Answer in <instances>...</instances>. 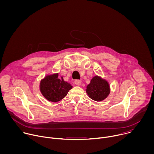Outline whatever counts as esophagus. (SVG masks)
I'll use <instances>...</instances> for the list:
<instances>
[{
  "label": "esophagus",
  "instance_id": "esophagus-1",
  "mask_svg": "<svg viewBox=\"0 0 154 154\" xmlns=\"http://www.w3.org/2000/svg\"><path fill=\"white\" fill-rule=\"evenodd\" d=\"M74 83H75V84L76 85L79 86V85H81L82 81H81V80H75V82H74Z\"/></svg>",
  "mask_w": 154,
  "mask_h": 154
}]
</instances>
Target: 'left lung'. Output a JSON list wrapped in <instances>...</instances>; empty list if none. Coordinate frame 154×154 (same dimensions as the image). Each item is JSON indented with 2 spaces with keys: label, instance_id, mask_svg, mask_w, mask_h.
Segmentation results:
<instances>
[{
  "label": "left lung",
  "instance_id": "1",
  "mask_svg": "<svg viewBox=\"0 0 154 154\" xmlns=\"http://www.w3.org/2000/svg\"><path fill=\"white\" fill-rule=\"evenodd\" d=\"M86 88L89 97L97 102L103 100L110 93V86L108 81L99 75L94 76Z\"/></svg>",
  "mask_w": 154,
  "mask_h": 154
}]
</instances>
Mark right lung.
<instances>
[{
  "mask_svg": "<svg viewBox=\"0 0 154 154\" xmlns=\"http://www.w3.org/2000/svg\"><path fill=\"white\" fill-rule=\"evenodd\" d=\"M72 86L64 80L63 76L58 77V73L46 75L39 83V90L42 95L48 101L57 102L62 100Z\"/></svg>",
  "mask_w": 154,
  "mask_h": 154,
  "instance_id": "right-lung-1",
  "label": "right lung"
}]
</instances>
